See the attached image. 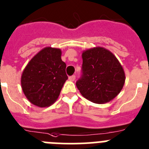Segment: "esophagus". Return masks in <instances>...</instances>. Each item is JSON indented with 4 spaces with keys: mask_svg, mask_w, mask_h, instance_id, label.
Wrapping results in <instances>:
<instances>
[{
    "mask_svg": "<svg viewBox=\"0 0 149 149\" xmlns=\"http://www.w3.org/2000/svg\"><path fill=\"white\" fill-rule=\"evenodd\" d=\"M75 79H76V76H74V75H73V76H71L69 77V80L71 81V82H73L75 80Z\"/></svg>",
    "mask_w": 149,
    "mask_h": 149,
    "instance_id": "1",
    "label": "esophagus"
}]
</instances>
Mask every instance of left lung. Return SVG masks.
<instances>
[{"label": "left lung", "instance_id": "8db88e82", "mask_svg": "<svg viewBox=\"0 0 149 149\" xmlns=\"http://www.w3.org/2000/svg\"><path fill=\"white\" fill-rule=\"evenodd\" d=\"M82 75L76 87L82 96L94 103H108L122 90L125 73L109 50L94 47L82 52Z\"/></svg>", "mask_w": 149, "mask_h": 149}]
</instances>
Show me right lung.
Masks as SVG:
<instances>
[{
  "instance_id": "obj_1",
  "label": "right lung",
  "mask_w": 149,
  "mask_h": 149,
  "mask_svg": "<svg viewBox=\"0 0 149 149\" xmlns=\"http://www.w3.org/2000/svg\"><path fill=\"white\" fill-rule=\"evenodd\" d=\"M65 69L60 49L46 47L40 50L28 62L21 77L27 99L42 108L53 104L68 79Z\"/></svg>"
}]
</instances>
